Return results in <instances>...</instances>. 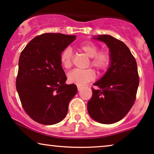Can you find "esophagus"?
Listing matches in <instances>:
<instances>
[{
  "label": "esophagus",
  "mask_w": 154,
  "mask_h": 154,
  "mask_svg": "<svg viewBox=\"0 0 154 154\" xmlns=\"http://www.w3.org/2000/svg\"><path fill=\"white\" fill-rule=\"evenodd\" d=\"M77 90H78V91H80V90L82 89V87H81V86H79V85H77Z\"/></svg>",
  "instance_id": "34e87169"
}]
</instances>
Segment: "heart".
Instances as JSON below:
<instances>
[{
    "label": "heart",
    "instance_id": "heart-1",
    "mask_svg": "<svg viewBox=\"0 0 154 154\" xmlns=\"http://www.w3.org/2000/svg\"><path fill=\"white\" fill-rule=\"evenodd\" d=\"M79 50L89 57L90 60L87 66H91L98 72L103 71L107 68L110 61L109 53L106 50L98 51L99 47L91 42L82 43L79 46ZM61 65L65 68L69 69L72 65L73 53L69 47H67L61 53L60 56ZM95 72L92 69H75L67 75V79L70 83L82 86L89 82L95 78Z\"/></svg>",
    "mask_w": 154,
    "mask_h": 154
}]
</instances>
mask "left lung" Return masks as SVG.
Segmentation results:
<instances>
[{
    "mask_svg": "<svg viewBox=\"0 0 154 154\" xmlns=\"http://www.w3.org/2000/svg\"><path fill=\"white\" fill-rule=\"evenodd\" d=\"M105 42L110 50V67L101 79L94 84L87 103L89 116L103 124L122 120L136 100L139 77L134 57L121 41L110 35L94 38Z\"/></svg>",
    "mask_w": 154,
    "mask_h": 154,
    "instance_id": "1",
    "label": "left lung"
}]
</instances>
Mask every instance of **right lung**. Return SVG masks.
I'll list each match as a JSON object with an SVG mask.
<instances>
[{
  "label": "right lung",
  "mask_w": 154,
  "mask_h": 154,
  "mask_svg": "<svg viewBox=\"0 0 154 154\" xmlns=\"http://www.w3.org/2000/svg\"><path fill=\"white\" fill-rule=\"evenodd\" d=\"M75 38L45 33L30 41L20 54L16 89L24 111L38 123L51 125L62 121L77 94V86L65 84L60 60L62 51Z\"/></svg>",
  "instance_id": "obj_1"
}]
</instances>
